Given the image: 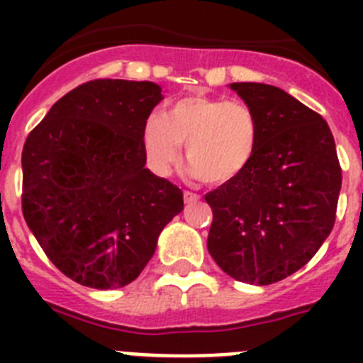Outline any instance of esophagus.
Returning a JSON list of instances; mask_svg holds the SVG:
<instances>
[{
	"mask_svg": "<svg viewBox=\"0 0 363 363\" xmlns=\"http://www.w3.org/2000/svg\"><path fill=\"white\" fill-rule=\"evenodd\" d=\"M184 200H185V203H192V201L200 200V196H198V194H194V192H191V191H185L184 192Z\"/></svg>",
	"mask_w": 363,
	"mask_h": 363,
	"instance_id": "34e87169",
	"label": "esophagus"
}]
</instances>
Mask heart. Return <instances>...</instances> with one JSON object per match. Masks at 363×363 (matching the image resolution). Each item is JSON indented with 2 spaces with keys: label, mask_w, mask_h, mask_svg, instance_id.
<instances>
[{
  "label": "heart",
  "mask_w": 363,
  "mask_h": 363,
  "mask_svg": "<svg viewBox=\"0 0 363 363\" xmlns=\"http://www.w3.org/2000/svg\"><path fill=\"white\" fill-rule=\"evenodd\" d=\"M182 143L192 174L225 185L249 171L259 147L255 111L242 101L184 96L163 114L152 112L142 127V147L152 172L169 176L182 160Z\"/></svg>",
  "instance_id": "heart-1"
}]
</instances>
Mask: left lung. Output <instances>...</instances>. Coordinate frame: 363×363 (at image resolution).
Segmentation results:
<instances>
[{"label": "left lung", "mask_w": 363, "mask_h": 363, "mask_svg": "<svg viewBox=\"0 0 363 363\" xmlns=\"http://www.w3.org/2000/svg\"><path fill=\"white\" fill-rule=\"evenodd\" d=\"M259 123L249 171L205 194L207 249L230 278L271 285L316 255L336 218L342 169L327 121L265 83H230Z\"/></svg>", "instance_id": "1"}]
</instances>
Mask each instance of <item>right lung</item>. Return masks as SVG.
<instances>
[{
	"label": "right lung",
	"instance_id": "obj_1",
	"mask_svg": "<svg viewBox=\"0 0 363 363\" xmlns=\"http://www.w3.org/2000/svg\"><path fill=\"white\" fill-rule=\"evenodd\" d=\"M162 99L152 82L94 79L57 99L25 142V221L79 285L136 280L184 211L182 191L145 169L142 127Z\"/></svg>",
	"mask_w": 363,
	"mask_h": 363
}]
</instances>
